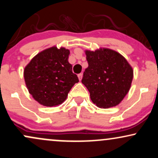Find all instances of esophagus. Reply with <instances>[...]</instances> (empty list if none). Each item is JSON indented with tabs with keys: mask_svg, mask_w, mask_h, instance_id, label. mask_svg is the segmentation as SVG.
Listing matches in <instances>:
<instances>
[{
	"mask_svg": "<svg viewBox=\"0 0 158 158\" xmlns=\"http://www.w3.org/2000/svg\"><path fill=\"white\" fill-rule=\"evenodd\" d=\"M78 77H79V81H81V79H82V74H81V73L78 74Z\"/></svg>",
	"mask_w": 158,
	"mask_h": 158,
	"instance_id": "1",
	"label": "esophagus"
}]
</instances>
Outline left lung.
I'll return each instance as SVG.
<instances>
[{
  "label": "left lung",
  "instance_id": "obj_1",
  "mask_svg": "<svg viewBox=\"0 0 158 158\" xmlns=\"http://www.w3.org/2000/svg\"><path fill=\"white\" fill-rule=\"evenodd\" d=\"M88 67L82 84L90 92V99L100 108H108L121 102L129 91L133 69L120 53L108 48L85 50Z\"/></svg>",
  "mask_w": 158,
  "mask_h": 158
}]
</instances>
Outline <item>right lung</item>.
<instances>
[{
	"label": "right lung",
	"instance_id": "right-lung-1",
	"mask_svg": "<svg viewBox=\"0 0 158 158\" xmlns=\"http://www.w3.org/2000/svg\"><path fill=\"white\" fill-rule=\"evenodd\" d=\"M69 54L68 49L52 47L38 53L25 67L27 88L39 104L47 107L61 104L79 81L68 61Z\"/></svg>",
	"mask_w": 158,
	"mask_h": 158
}]
</instances>
